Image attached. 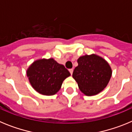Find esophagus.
I'll return each instance as SVG.
<instances>
[{
	"label": "esophagus",
	"instance_id": "esophagus-1",
	"mask_svg": "<svg viewBox=\"0 0 132 132\" xmlns=\"http://www.w3.org/2000/svg\"><path fill=\"white\" fill-rule=\"evenodd\" d=\"M69 71L70 73H71V75L73 74V69H69Z\"/></svg>",
	"mask_w": 132,
	"mask_h": 132
}]
</instances>
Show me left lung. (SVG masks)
<instances>
[{
  "label": "left lung",
  "mask_w": 132,
  "mask_h": 132,
  "mask_svg": "<svg viewBox=\"0 0 132 132\" xmlns=\"http://www.w3.org/2000/svg\"><path fill=\"white\" fill-rule=\"evenodd\" d=\"M77 63L73 77L80 91L87 96H92L106 87L111 77L112 70L104 59L95 55H87L80 57Z\"/></svg>",
  "instance_id": "obj_1"
}]
</instances>
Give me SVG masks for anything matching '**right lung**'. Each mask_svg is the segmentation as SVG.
I'll return each mask as SVG.
<instances>
[{
  "mask_svg": "<svg viewBox=\"0 0 132 132\" xmlns=\"http://www.w3.org/2000/svg\"><path fill=\"white\" fill-rule=\"evenodd\" d=\"M70 75L64 65L53 59L36 61L27 71L31 86L36 91L44 95H53L57 93L63 81Z\"/></svg>",
  "mask_w": 132,
  "mask_h": 132,
  "instance_id": "add662e5",
  "label": "right lung"
}]
</instances>
